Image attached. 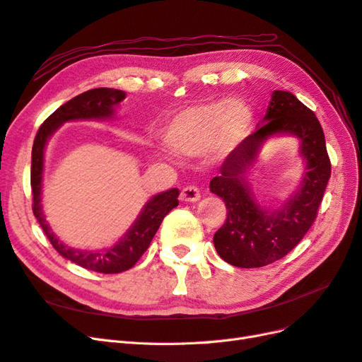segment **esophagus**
<instances>
[{
  "label": "esophagus",
  "mask_w": 362,
  "mask_h": 362,
  "mask_svg": "<svg viewBox=\"0 0 362 362\" xmlns=\"http://www.w3.org/2000/svg\"><path fill=\"white\" fill-rule=\"evenodd\" d=\"M180 198L182 202H186V203H195L202 198V194H200V189L195 188V186H186V188L182 189V194H180Z\"/></svg>",
  "instance_id": "1"
}]
</instances>
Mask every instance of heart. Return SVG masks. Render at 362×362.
<instances>
[{"mask_svg":"<svg viewBox=\"0 0 362 362\" xmlns=\"http://www.w3.org/2000/svg\"><path fill=\"white\" fill-rule=\"evenodd\" d=\"M252 110L238 98L192 105L174 114L162 131V141L173 153L224 159L247 139Z\"/></svg>","mask_w":362,"mask_h":362,"instance_id":"obj_1","label":"heart"}]
</instances>
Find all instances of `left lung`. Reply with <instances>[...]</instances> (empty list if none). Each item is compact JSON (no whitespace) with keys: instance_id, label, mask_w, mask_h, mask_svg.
<instances>
[{"instance_id":"1","label":"left lung","mask_w":362,"mask_h":362,"mask_svg":"<svg viewBox=\"0 0 362 362\" xmlns=\"http://www.w3.org/2000/svg\"><path fill=\"white\" fill-rule=\"evenodd\" d=\"M278 136L297 139L305 170L300 185L281 205L266 208L258 203L250 177L262 146ZM329 177L331 162L316 114L291 93L275 90L257 131L227 156L219 176L209 185L228 211L214 236L219 257L245 269L283 259L313 226Z\"/></svg>"}]
</instances>
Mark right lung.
<instances>
[{
	"instance_id": "1",
	"label": "right lung",
	"mask_w": 362,
	"mask_h": 362,
	"mask_svg": "<svg viewBox=\"0 0 362 362\" xmlns=\"http://www.w3.org/2000/svg\"><path fill=\"white\" fill-rule=\"evenodd\" d=\"M126 99V93L117 88H93L81 93L55 110L36 135L31 151V189H33V212L43 228L46 238L62 257L76 263L88 271L100 274H119L131 269L139 257L148 248L156 231L171 209L179 204V189L171 188L159 192L146 202L141 212L123 235L111 247L102 250H79L72 248L55 236V233L46 223L42 206L43 195V171L45 151L51 136L67 122L79 120H112L115 108Z\"/></svg>"
}]
</instances>
